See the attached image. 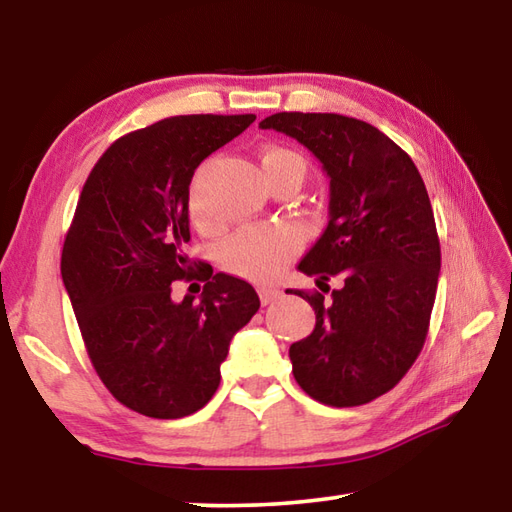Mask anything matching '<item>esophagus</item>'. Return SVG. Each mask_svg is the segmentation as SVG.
<instances>
[{"label": "esophagus", "mask_w": 512, "mask_h": 512, "mask_svg": "<svg viewBox=\"0 0 512 512\" xmlns=\"http://www.w3.org/2000/svg\"><path fill=\"white\" fill-rule=\"evenodd\" d=\"M282 296V291L280 289H275V287H264V289H259V300H262V305H271L273 300H277Z\"/></svg>", "instance_id": "34e87169"}]
</instances>
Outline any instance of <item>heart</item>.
<instances>
[{
    "label": "heart",
    "mask_w": 512,
    "mask_h": 512,
    "mask_svg": "<svg viewBox=\"0 0 512 512\" xmlns=\"http://www.w3.org/2000/svg\"><path fill=\"white\" fill-rule=\"evenodd\" d=\"M305 169V160L296 151L282 146H268L262 151V171L268 185L280 176H296L302 183ZM192 219L198 225H205L198 203H192ZM298 250L300 235L289 225H273V228L248 225L221 246V264L244 280L268 284L280 277Z\"/></svg>",
    "instance_id": "obj_1"
}]
</instances>
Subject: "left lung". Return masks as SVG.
Wrapping results in <instances>:
<instances>
[{"instance_id":"8db88e82","label":"left lung","mask_w":512,"mask_h":512,"mask_svg":"<svg viewBox=\"0 0 512 512\" xmlns=\"http://www.w3.org/2000/svg\"><path fill=\"white\" fill-rule=\"evenodd\" d=\"M298 140L329 178V221L298 271L332 298L296 291L316 327L293 343V377L327 406H359L400 381L427 339L440 241L413 160L366 121L334 112H277L259 121Z\"/></svg>"}]
</instances>
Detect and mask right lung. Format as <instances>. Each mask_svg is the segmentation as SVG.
Wrapping results in <instances>:
<instances>
[{
    "label": "right lung",
    "instance_id": "obj_1",
    "mask_svg": "<svg viewBox=\"0 0 512 512\" xmlns=\"http://www.w3.org/2000/svg\"><path fill=\"white\" fill-rule=\"evenodd\" d=\"M253 121L162 119L110 144L83 185L60 273L97 375L115 400L149 418L203 409L232 336L259 309L248 282L187 257L194 171ZM192 272L206 282L202 300L176 303L170 282Z\"/></svg>",
    "mask_w": 512,
    "mask_h": 512
}]
</instances>
